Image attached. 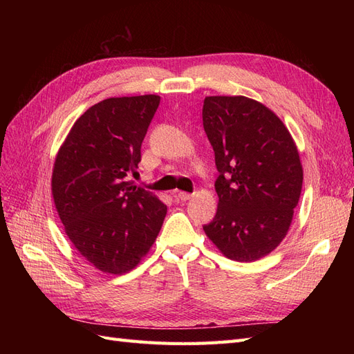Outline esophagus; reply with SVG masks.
Returning <instances> with one entry per match:
<instances>
[{
    "label": "esophagus",
    "mask_w": 354,
    "mask_h": 354,
    "mask_svg": "<svg viewBox=\"0 0 354 354\" xmlns=\"http://www.w3.org/2000/svg\"><path fill=\"white\" fill-rule=\"evenodd\" d=\"M176 196H177V199H180V201H189L194 195L187 194V192H177Z\"/></svg>",
    "instance_id": "esophagus-1"
}]
</instances>
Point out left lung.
<instances>
[{
	"label": "left lung",
	"mask_w": 354,
	"mask_h": 354,
	"mask_svg": "<svg viewBox=\"0 0 354 354\" xmlns=\"http://www.w3.org/2000/svg\"><path fill=\"white\" fill-rule=\"evenodd\" d=\"M202 121L220 173L216 217L203 230L227 259L260 260L286 236L301 195L297 145L279 116L245 95L205 97Z\"/></svg>",
	"instance_id": "1"
}]
</instances>
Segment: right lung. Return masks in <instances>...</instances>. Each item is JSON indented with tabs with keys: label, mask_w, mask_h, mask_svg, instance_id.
Listing matches in <instances>:
<instances>
[{
	"label": "right lung",
	"mask_w": 354,
	"mask_h": 354,
	"mask_svg": "<svg viewBox=\"0 0 354 354\" xmlns=\"http://www.w3.org/2000/svg\"><path fill=\"white\" fill-rule=\"evenodd\" d=\"M159 100L145 94L95 103L75 121L53 167L51 195L68 238L104 273L133 270L167 216L156 195L127 181Z\"/></svg>",
	"instance_id": "obj_1"
}]
</instances>
